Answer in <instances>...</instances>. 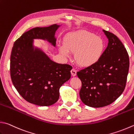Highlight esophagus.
Here are the masks:
<instances>
[{
    "instance_id": "34e87169",
    "label": "esophagus",
    "mask_w": 134,
    "mask_h": 134,
    "mask_svg": "<svg viewBox=\"0 0 134 134\" xmlns=\"http://www.w3.org/2000/svg\"><path fill=\"white\" fill-rule=\"evenodd\" d=\"M70 72H71V74L73 76H75L76 75V73H77L76 70H75V69H74V68H73V69L71 70Z\"/></svg>"
}]
</instances>
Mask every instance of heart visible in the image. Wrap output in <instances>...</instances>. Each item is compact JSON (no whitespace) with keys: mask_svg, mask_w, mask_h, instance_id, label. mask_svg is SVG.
Segmentation results:
<instances>
[{"mask_svg":"<svg viewBox=\"0 0 134 134\" xmlns=\"http://www.w3.org/2000/svg\"><path fill=\"white\" fill-rule=\"evenodd\" d=\"M104 42L102 38L92 32L80 31L65 37L64 45H59V51L66 57L75 54L74 59L78 65L87 68L96 64L104 50Z\"/></svg>","mask_w":134,"mask_h":134,"instance_id":"heart-1","label":"heart"}]
</instances>
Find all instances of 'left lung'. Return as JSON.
<instances>
[{"label": "left lung", "instance_id": "1", "mask_svg": "<svg viewBox=\"0 0 134 134\" xmlns=\"http://www.w3.org/2000/svg\"><path fill=\"white\" fill-rule=\"evenodd\" d=\"M108 45L96 64L77 72L82 82L79 96L85 104L102 107L111 104L124 90L130 66L129 56L118 38L103 30Z\"/></svg>", "mask_w": 134, "mask_h": 134}]
</instances>
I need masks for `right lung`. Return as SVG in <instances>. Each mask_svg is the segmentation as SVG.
I'll use <instances>...</instances> for the list:
<instances>
[{"label": "right lung", "instance_id": "obj_1", "mask_svg": "<svg viewBox=\"0 0 134 134\" xmlns=\"http://www.w3.org/2000/svg\"><path fill=\"white\" fill-rule=\"evenodd\" d=\"M60 25L35 27L14 42L10 57L13 84L28 102L40 106L54 104L59 99V89L70 78L72 67L55 62L42 50L34 46V39L56 45L55 32Z\"/></svg>", "mask_w": 134, "mask_h": 134}]
</instances>
